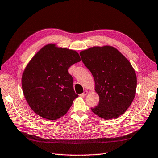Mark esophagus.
<instances>
[{
    "label": "esophagus",
    "instance_id": "esophagus-1",
    "mask_svg": "<svg viewBox=\"0 0 158 158\" xmlns=\"http://www.w3.org/2000/svg\"><path fill=\"white\" fill-rule=\"evenodd\" d=\"M88 94V91H86V90H85V91L83 92L82 94H80V97H84L85 96L86 94Z\"/></svg>",
    "mask_w": 158,
    "mask_h": 158
}]
</instances>
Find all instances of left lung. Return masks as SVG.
Listing matches in <instances>:
<instances>
[{"mask_svg": "<svg viewBox=\"0 0 158 158\" xmlns=\"http://www.w3.org/2000/svg\"><path fill=\"white\" fill-rule=\"evenodd\" d=\"M81 60L92 73L99 103L91 108L106 120L124 114L135 97L137 78L130 62L113 46H94L80 52Z\"/></svg>", "mask_w": 158, "mask_h": 158, "instance_id": "obj_1", "label": "left lung"}]
</instances>
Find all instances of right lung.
Instances as JSON below:
<instances>
[{
    "label": "right lung",
    "instance_id": "add662e5",
    "mask_svg": "<svg viewBox=\"0 0 158 158\" xmlns=\"http://www.w3.org/2000/svg\"><path fill=\"white\" fill-rule=\"evenodd\" d=\"M80 61L78 52L55 44L44 46L34 55L22 76L24 97L34 112L52 120L67 113L78 97L68 69Z\"/></svg>",
    "mask_w": 158,
    "mask_h": 158
}]
</instances>
